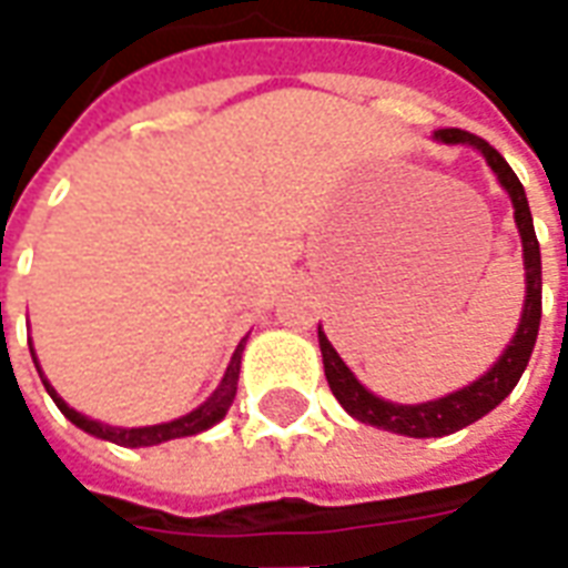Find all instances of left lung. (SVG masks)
Returning a JSON list of instances; mask_svg holds the SVG:
<instances>
[{
    "instance_id": "obj_1",
    "label": "left lung",
    "mask_w": 568,
    "mask_h": 568,
    "mask_svg": "<svg viewBox=\"0 0 568 568\" xmlns=\"http://www.w3.org/2000/svg\"><path fill=\"white\" fill-rule=\"evenodd\" d=\"M435 142L468 145V149L480 151V158L487 161L493 175L499 179V185L508 191L514 206V222H517V231H520V246H524L526 295L517 332L508 341V346L501 349V356L475 383H468L456 393L432 398V402H419V405H398V402H386L381 395L371 393L368 386L349 371L344 358L337 356V349H334L320 325L322 365H325V377H328V386H332L334 398L341 402V407L365 426H377L383 432L407 435V438H444V435H453V432L477 423L480 417H487L493 407H499L511 395L520 374L529 365V356H532V346H536L538 337V322H541V252H538L532 212H529V200H526L520 179L514 175V170L499 151L480 140V136H475V133H465V130L456 128L438 130Z\"/></svg>"
}]
</instances>
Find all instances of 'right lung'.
I'll return each mask as SVG.
<instances>
[{
	"label": "right lung",
	"instance_id": "obj_1",
	"mask_svg": "<svg viewBox=\"0 0 568 568\" xmlns=\"http://www.w3.org/2000/svg\"><path fill=\"white\" fill-rule=\"evenodd\" d=\"M248 337V334H246ZM246 337L236 344L234 356H231V365L224 371L222 383L215 386V393L203 402L200 407H194L191 414L179 419H170V423H158V426H136V428H124V426H109V423H100V419H91L79 414L75 407H69L57 389L48 383L44 377L42 365H39V358H36V349H32L30 341V353L32 362H36V371H39V377H42L44 389L48 395L54 398V405L60 407V414L72 423V426H79L81 432H88L93 438H103L112 440L118 447H154V444H163V440H173V438H187V435H200V432H206L215 423H222L224 414H227V407L234 405V395H236V381H240V362H243V349H246Z\"/></svg>",
	"mask_w": 568,
	"mask_h": 568
}]
</instances>
